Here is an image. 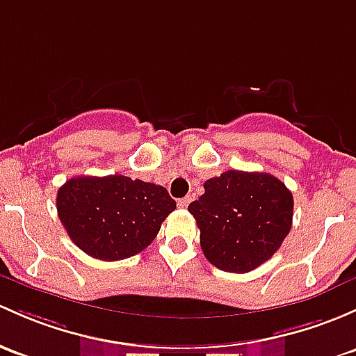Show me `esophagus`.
Listing matches in <instances>:
<instances>
[{"instance_id":"esophagus-1","label":"esophagus","mask_w":356,"mask_h":356,"mask_svg":"<svg viewBox=\"0 0 356 356\" xmlns=\"http://www.w3.org/2000/svg\"><path fill=\"white\" fill-rule=\"evenodd\" d=\"M189 203H191V197H189V196H188V197H182V200L177 201L179 208H188Z\"/></svg>"}]
</instances>
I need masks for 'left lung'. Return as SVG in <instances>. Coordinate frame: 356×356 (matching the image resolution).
I'll use <instances>...</instances> for the list:
<instances>
[{
	"label": "left lung",
	"mask_w": 356,
	"mask_h": 356,
	"mask_svg": "<svg viewBox=\"0 0 356 356\" xmlns=\"http://www.w3.org/2000/svg\"><path fill=\"white\" fill-rule=\"evenodd\" d=\"M200 228L201 249L228 273H249L280 249L291 228L293 196L275 175L227 170L204 182L188 207Z\"/></svg>",
	"instance_id": "obj_1"
}]
</instances>
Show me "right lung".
Returning <instances> with one entry per match:
<instances>
[{"label": "right lung", "mask_w": 356, "mask_h": 356, "mask_svg": "<svg viewBox=\"0 0 356 356\" xmlns=\"http://www.w3.org/2000/svg\"><path fill=\"white\" fill-rule=\"evenodd\" d=\"M56 208L74 245L100 261H121L152 244L175 201L162 186L126 175L73 177Z\"/></svg>", "instance_id": "add662e5"}]
</instances>
